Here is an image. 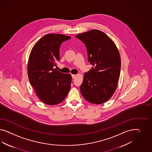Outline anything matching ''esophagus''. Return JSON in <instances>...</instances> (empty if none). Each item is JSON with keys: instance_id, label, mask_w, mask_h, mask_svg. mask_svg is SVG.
<instances>
[{"instance_id": "1", "label": "esophagus", "mask_w": 152, "mask_h": 152, "mask_svg": "<svg viewBox=\"0 0 152 152\" xmlns=\"http://www.w3.org/2000/svg\"><path fill=\"white\" fill-rule=\"evenodd\" d=\"M71 76H72V77L73 78H75V77H76V75H74V74H72V75H71Z\"/></svg>"}]
</instances>
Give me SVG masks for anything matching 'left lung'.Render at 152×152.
I'll use <instances>...</instances> for the list:
<instances>
[{
	"instance_id": "8db88e82",
	"label": "left lung",
	"mask_w": 152,
	"mask_h": 152,
	"mask_svg": "<svg viewBox=\"0 0 152 152\" xmlns=\"http://www.w3.org/2000/svg\"><path fill=\"white\" fill-rule=\"evenodd\" d=\"M76 37L85 45L91 69L84 74L80 86L84 99L101 104L113 96L119 79L121 59L114 42L97 29L78 34Z\"/></svg>"
}]
</instances>
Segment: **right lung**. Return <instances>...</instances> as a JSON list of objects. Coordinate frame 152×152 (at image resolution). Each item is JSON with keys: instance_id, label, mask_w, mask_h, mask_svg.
<instances>
[{"instance_id": "add662e5", "label": "right lung", "mask_w": 152, "mask_h": 152, "mask_svg": "<svg viewBox=\"0 0 152 152\" xmlns=\"http://www.w3.org/2000/svg\"><path fill=\"white\" fill-rule=\"evenodd\" d=\"M71 37L60 34L45 35L34 45L28 62V76L37 96L45 104L54 105L64 101L69 92L71 75L55 67L60 60V47Z\"/></svg>"}]
</instances>
